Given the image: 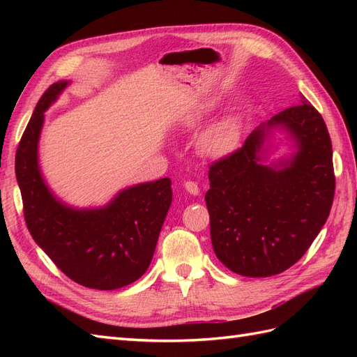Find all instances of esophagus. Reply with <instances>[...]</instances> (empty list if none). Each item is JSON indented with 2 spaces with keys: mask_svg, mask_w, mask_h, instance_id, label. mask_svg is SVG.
I'll use <instances>...</instances> for the list:
<instances>
[{
  "mask_svg": "<svg viewBox=\"0 0 357 357\" xmlns=\"http://www.w3.org/2000/svg\"><path fill=\"white\" fill-rule=\"evenodd\" d=\"M184 188H185V192H188L193 196L199 195V185H198V183H195V181H187V183H184Z\"/></svg>",
  "mask_w": 357,
  "mask_h": 357,
  "instance_id": "esophagus-1",
  "label": "esophagus"
}]
</instances>
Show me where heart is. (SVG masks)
<instances>
[{
    "instance_id": "1",
    "label": "heart",
    "mask_w": 357,
    "mask_h": 357,
    "mask_svg": "<svg viewBox=\"0 0 357 357\" xmlns=\"http://www.w3.org/2000/svg\"><path fill=\"white\" fill-rule=\"evenodd\" d=\"M211 105L207 104L195 113L192 123L199 121L210 110ZM241 141V128L233 118H224L210 126L199 138V149L206 156L210 158H224L230 155L238 147Z\"/></svg>"
}]
</instances>
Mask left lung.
<instances>
[{"mask_svg": "<svg viewBox=\"0 0 357 357\" xmlns=\"http://www.w3.org/2000/svg\"><path fill=\"white\" fill-rule=\"evenodd\" d=\"M275 126L285 128L298 147L280 167L260 164L263 141ZM208 179L206 204L218 259L241 276L279 275L313 244L335 198L333 149L324 118L302 98L211 164Z\"/></svg>", "mask_w": 357, "mask_h": 357, "instance_id": "1", "label": "left lung"}]
</instances>
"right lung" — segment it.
Masks as SVG:
<instances>
[{"label": "right lung", "instance_id": "add662e5", "mask_svg": "<svg viewBox=\"0 0 357 357\" xmlns=\"http://www.w3.org/2000/svg\"><path fill=\"white\" fill-rule=\"evenodd\" d=\"M69 82L43 93L15 156L27 229L67 278L87 288L115 290L139 279L153 257L172 204V181L158 179L119 192L101 208L78 210L58 201L38 165L44 112Z\"/></svg>", "mask_w": 357, "mask_h": 357}]
</instances>
